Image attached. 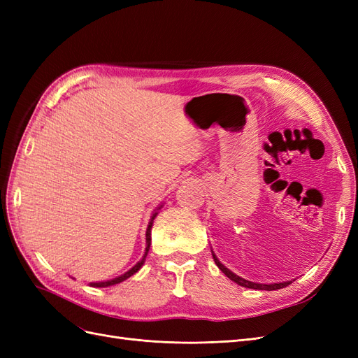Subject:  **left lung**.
Masks as SVG:
<instances>
[{
  "mask_svg": "<svg viewBox=\"0 0 358 358\" xmlns=\"http://www.w3.org/2000/svg\"><path fill=\"white\" fill-rule=\"evenodd\" d=\"M213 259H215V263H216V266H218L220 268H221V272L225 275V276H229L231 280H234L236 284H239L241 287H245V288H252V289H267V291H273V289H280V288H285V287H288L291 282H279V284H270V285H266V284H255V282H251V280H246V279H243V278H241V276H237V275H234L233 272H230L229 268H227L224 264H221L220 263V259L216 258L215 255H213Z\"/></svg>",
  "mask_w": 358,
  "mask_h": 358,
  "instance_id": "8db88e82",
  "label": "left lung"
}]
</instances>
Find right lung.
I'll list each match as a JSON object with an SVG mask.
<instances>
[{
  "label": "right lung",
  "mask_w": 358,
  "mask_h": 358,
  "mask_svg": "<svg viewBox=\"0 0 358 358\" xmlns=\"http://www.w3.org/2000/svg\"><path fill=\"white\" fill-rule=\"evenodd\" d=\"M155 216H157V213L152 216V220H150V222H149V225H148V230H146V252H145V257H146V254H148V251H149V246H150V229H152V224H154V220H155ZM145 257H143V259L142 262H138L131 270H128L127 273H124V275H121V276H117V278H115V279H112V280H106V282H91V287H100V288H103V287H110V285H115V284H119V282H122V280H125L127 278H129L131 275H134L137 270L143 266V263H145Z\"/></svg>",
  "instance_id": "right-lung-1"
}]
</instances>
